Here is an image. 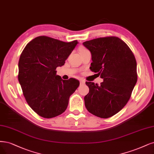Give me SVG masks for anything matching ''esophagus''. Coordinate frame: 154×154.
Masks as SVG:
<instances>
[{
  "mask_svg": "<svg viewBox=\"0 0 154 154\" xmlns=\"http://www.w3.org/2000/svg\"><path fill=\"white\" fill-rule=\"evenodd\" d=\"M79 83H80V85H84L85 83V82L83 80V79H80V80H79Z\"/></svg>",
  "mask_w": 154,
  "mask_h": 154,
  "instance_id": "1",
  "label": "esophagus"
}]
</instances>
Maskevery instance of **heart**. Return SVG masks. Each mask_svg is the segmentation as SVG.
<instances>
[{
	"mask_svg": "<svg viewBox=\"0 0 154 154\" xmlns=\"http://www.w3.org/2000/svg\"><path fill=\"white\" fill-rule=\"evenodd\" d=\"M85 50H87V49H85V48H81L79 49V52L83 51H85Z\"/></svg>",
	"mask_w": 154,
	"mask_h": 154,
	"instance_id": "1",
	"label": "heart"
}]
</instances>
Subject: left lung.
<instances>
[{
	"label": "left lung",
	"instance_id": "left-lung-1",
	"mask_svg": "<svg viewBox=\"0 0 154 154\" xmlns=\"http://www.w3.org/2000/svg\"><path fill=\"white\" fill-rule=\"evenodd\" d=\"M83 45L92 55L91 70L103 79L100 85L86 82L89 93L84 97L90 113L103 119L113 116L129 100L137 82V64L129 47L117 37L99 38Z\"/></svg>",
	"mask_w": 154,
	"mask_h": 154
}]
</instances>
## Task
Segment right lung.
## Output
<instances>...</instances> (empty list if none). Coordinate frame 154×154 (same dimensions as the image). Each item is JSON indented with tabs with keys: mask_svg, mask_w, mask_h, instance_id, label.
I'll return each mask as SVG.
<instances>
[{
	"mask_svg": "<svg viewBox=\"0 0 154 154\" xmlns=\"http://www.w3.org/2000/svg\"><path fill=\"white\" fill-rule=\"evenodd\" d=\"M78 43L77 40L66 43L39 36L26 45L20 55L19 83L26 103L42 117L54 118L64 112L79 86L77 79L63 80L56 71L64 65Z\"/></svg>",
	"mask_w": 154,
	"mask_h": 154,
	"instance_id": "obj_1",
	"label": "right lung"
}]
</instances>
